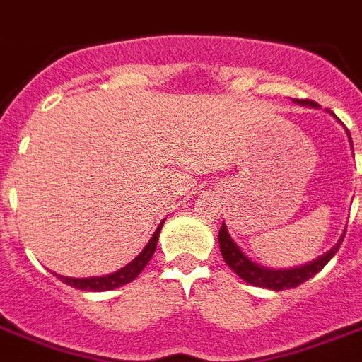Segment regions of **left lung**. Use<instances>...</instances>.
<instances>
[{"instance_id":"8db88e82","label":"left lung","mask_w":362,"mask_h":362,"mask_svg":"<svg viewBox=\"0 0 362 362\" xmlns=\"http://www.w3.org/2000/svg\"><path fill=\"white\" fill-rule=\"evenodd\" d=\"M297 103L317 107L314 101H300V99H298ZM349 142H351V136H349ZM351 146H354V144H351ZM344 235H346V231H344ZM344 235L338 238L337 244H334L329 252H325L323 255L314 259V261H310V263L300 264V267H291V269H269V267H263V264L252 261V259L247 257L246 253L238 247L237 242L231 238V235L227 231L226 221L221 223V229L220 233H218V242H220L221 257H223L227 267H229L233 272H237L246 284H252V286L255 287H264V289H272V291H281V289H291V287L300 286V284H304L306 280H310L312 276L317 274V272L334 257V253L338 252V247L342 244Z\"/></svg>"}]
</instances>
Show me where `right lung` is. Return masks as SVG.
<instances>
[{"instance_id":"right-lung-1","label":"right lung","mask_w":362,"mask_h":362,"mask_svg":"<svg viewBox=\"0 0 362 362\" xmlns=\"http://www.w3.org/2000/svg\"><path fill=\"white\" fill-rule=\"evenodd\" d=\"M165 220H161L159 227L156 229V233L152 235V238L148 240V244L144 246L139 255H136L131 263H127L124 269L116 270L112 274L107 276H90V278H69V276H62V274H54L58 276V280H62L67 286L75 287V289H81V291H110V289H116V287H122L125 284H129L136 278V276L141 274L142 269L146 267L148 261L152 259L153 252H156V246H158V238H159V231H161V227H163Z\"/></svg>"}]
</instances>
